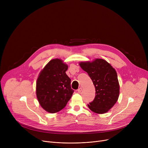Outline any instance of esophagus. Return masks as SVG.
<instances>
[{"label":"esophagus","instance_id":"obj_1","mask_svg":"<svg viewBox=\"0 0 148 148\" xmlns=\"http://www.w3.org/2000/svg\"><path fill=\"white\" fill-rule=\"evenodd\" d=\"M82 88H80L78 90H77V92H78L79 93H80L82 92Z\"/></svg>","mask_w":148,"mask_h":148}]
</instances>
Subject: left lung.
<instances>
[{
  "instance_id": "left-lung-1",
  "label": "left lung",
  "mask_w": 148,
  "mask_h": 148,
  "mask_svg": "<svg viewBox=\"0 0 148 148\" xmlns=\"http://www.w3.org/2000/svg\"><path fill=\"white\" fill-rule=\"evenodd\" d=\"M80 67L89 75L95 88V97L88 104L89 109L103 114L112 108L119 95V84L114 68L103 59L80 62Z\"/></svg>"
}]
</instances>
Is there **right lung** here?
<instances>
[{"instance_id": "add662e5", "label": "right lung", "mask_w": 148, "mask_h": 148, "mask_svg": "<svg viewBox=\"0 0 148 148\" xmlns=\"http://www.w3.org/2000/svg\"><path fill=\"white\" fill-rule=\"evenodd\" d=\"M68 67L62 60L54 59L39 74L36 97L42 108L49 113H57L63 109L73 95L71 79L66 74Z\"/></svg>"}]
</instances>
